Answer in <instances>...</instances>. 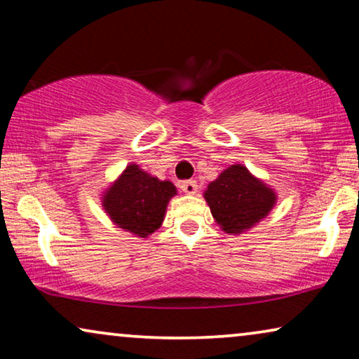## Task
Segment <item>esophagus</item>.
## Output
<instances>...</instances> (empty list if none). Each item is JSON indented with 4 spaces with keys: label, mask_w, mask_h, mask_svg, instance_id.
<instances>
[{
    "label": "esophagus",
    "mask_w": 359,
    "mask_h": 359,
    "mask_svg": "<svg viewBox=\"0 0 359 359\" xmlns=\"http://www.w3.org/2000/svg\"><path fill=\"white\" fill-rule=\"evenodd\" d=\"M180 188L186 194H196V193H198V183H196V181H193V180L181 181Z\"/></svg>",
    "instance_id": "obj_1"
}]
</instances>
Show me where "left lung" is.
Wrapping results in <instances>:
<instances>
[{
	"mask_svg": "<svg viewBox=\"0 0 359 359\" xmlns=\"http://www.w3.org/2000/svg\"><path fill=\"white\" fill-rule=\"evenodd\" d=\"M204 199L220 230L240 235L271 212L278 196L271 186L250 173L247 166L235 163L208 186Z\"/></svg>",
	"mask_w": 359,
	"mask_h": 359,
	"instance_id": "1",
	"label": "left lung"
}]
</instances>
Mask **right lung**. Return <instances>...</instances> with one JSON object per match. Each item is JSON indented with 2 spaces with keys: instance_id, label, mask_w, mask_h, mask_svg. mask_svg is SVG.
Listing matches in <instances>:
<instances>
[{
  "instance_id": "obj_1",
  "label": "right lung",
  "mask_w": 359,
  "mask_h": 359,
  "mask_svg": "<svg viewBox=\"0 0 359 359\" xmlns=\"http://www.w3.org/2000/svg\"><path fill=\"white\" fill-rule=\"evenodd\" d=\"M176 193L171 181H161L130 163L102 191L101 205L116 227L147 238L161 227L166 205Z\"/></svg>"
}]
</instances>
